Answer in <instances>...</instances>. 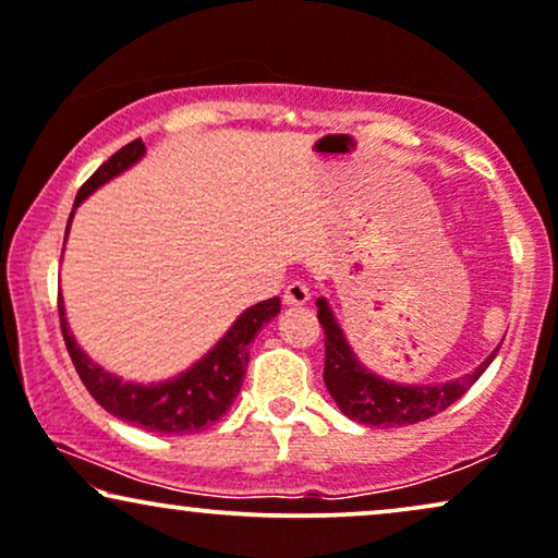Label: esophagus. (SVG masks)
Masks as SVG:
<instances>
[{
  "label": "esophagus",
  "instance_id": "esophagus-1",
  "mask_svg": "<svg viewBox=\"0 0 558 558\" xmlns=\"http://www.w3.org/2000/svg\"><path fill=\"white\" fill-rule=\"evenodd\" d=\"M307 300H311V290H307V284H302V281H292L284 290V305L300 307L307 305Z\"/></svg>",
  "mask_w": 558,
  "mask_h": 558
}]
</instances>
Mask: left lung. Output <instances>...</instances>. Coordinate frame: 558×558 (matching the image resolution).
Here are the masks:
<instances>
[{
  "mask_svg": "<svg viewBox=\"0 0 558 558\" xmlns=\"http://www.w3.org/2000/svg\"><path fill=\"white\" fill-rule=\"evenodd\" d=\"M315 305H318V320L323 331H326L323 383H326L328 393H331L343 416L360 424L383 426V429L424 422V418L445 411L447 405H452L458 398L469 393L471 385L486 373V367L494 362L501 347V343H497V349L476 369L456 377V380L435 385L393 383L375 375L373 369H367L360 362L326 298H318Z\"/></svg>",
  "mask_w": 558,
  "mask_h": 558,
  "instance_id": "left-lung-1",
  "label": "left lung"
}]
</instances>
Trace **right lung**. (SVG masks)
<instances>
[{
	"mask_svg": "<svg viewBox=\"0 0 558 558\" xmlns=\"http://www.w3.org/2000/svg\"><path fill=\"white\" fill-rule=\"evenodd\" d=\"M142 140H134L126 147H121L111 160H106L87 178V183L77 191L74 198V209L85 202L89 194L113 181L116 175L126 173L132 165L144 157ZM74 209L69 215V227H72ZM281 311V300L271 298L258 302V305L247 307L238 315V320L227 328V333L219 339L215 347L206 352L202 360L191 364L189 369L178 373L175 377L160 383H134L123 380V377L102 369L98 362L87 356L85 349L80 347L74 333L69 331L64 300L59 294V320L61 333H64L66 352L72 356L74 369H77L80 380L85 383L89 396L98 401L108 414H113L121 422L142 426L147 432L157 435H196L211 426L219 416L230 409L235 401L240 388H243V377L247 367V352H251V341L266 326L268 320L277 318Z\"/></svg>",
	"mask_w": 558,
	"mask_h": 558,
	"instance_id": "right-lung-1",
	"label": "right lung"
}]
</instances>
